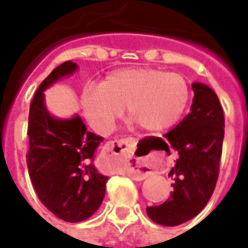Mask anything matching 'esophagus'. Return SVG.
<instances>
[{"label": "esophagus", "instance_id": "34e87169", "mask_svg": "<svg viewBox=\"0 0 248 248\" xmlns=\"http://www.w3.org/2000/svg\"><path fill=\"white\" fill-rule=\"evenodd\" d=\"M134 147V140L131 138H126V140H115L111 142H108L103 146L102 149V158L108 163V169L111 171H118L121 169H127L130 175L134 179H145L150 172L146 169H142V165L140 161L134 163V166H131L127 158H129V153L131 149Z\"/></svg>", "mask_w": 248, "mask_h": 248}]
</instances>
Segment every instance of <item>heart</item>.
Wrapping results in <instances>:
<instances>
[{
    "label": "heart",
    "mask_w": 248,
    "mask_h": 248,
    "mask_svg": "<svg viewBox=\"0 0 248 248\" xmlns=\"http://www.w3.org/2000/svg\"><path fill=\"white\" fill-rule=\"evenodd\" d=\"M190 89L178 73L153 67H127L111 71L99 86L86 87L81 97L83 114L102 134L108 133L124 108L127 118L143 131L172 127L187 108Z\"/></svg>",
    "instance_id": "obj_1"
}]
</instances>
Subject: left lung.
<instances>
[{"label": "left lung", "instance_id": "8db88e82", "mask_svg": "<svg viewBox=\"0 0 248 248\" xmlns=\"http://www.w3.org/2000/svg\"><path fill=\"white\" fill-rule=\"evenodd\" d=\"M191 111L165 134L178 159L169 177L174 191L166 202L146 208L162 226H178L202 211L213 195L219 175L224 137V114L218 95L204 83H192Z\"/></svg>", "mask_w": 248, "mask_h": 248}]
</instances>
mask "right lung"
<instances>
[{"instance_id":"right-lung-1","label":"right lung","mask_w":248,"mask_h":248,"mask_svg":"<svg viewBox=\"0 0 248 248\" xmlns=\"http://www.w3.org/2000/svg\"><path fill=\"white\" fill-rule=\"evenodd\" d=\"M77 69L74 62H63L37 89L30 103L26 154L30 181L42 204L70 223L82 222L97 211L108 179L94 166L102 137L87 131L81 117L54 118L45 106L46 89Z\"/></svg>"}]
</instances>
